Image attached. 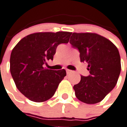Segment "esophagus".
<instances>
[{
    "label": "esophagus",
    "mask_w": 127,
    "mask_h": 127,
    "mask_svg": "<svg viewBox=\"0 0 127 127\" xmlns=\"http://www.w3.org/2000/svg\"><path fill=\"white\" fill-rule=\"evenodd\" d=\"M72 72H73V71H72V70H69V69H66V74H69L72 73Z\"/></svg>",
    "instance_id": "esophagus-1"
}]
</instances>
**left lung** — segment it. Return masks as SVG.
Masks as SVG:
<instances>
[{"label": "left lung", "instance_id": "1", "mask_svg": "<svg viewBox=\"0 0 127 127\" xmlns=\"http://www.w3.org/2000/svg\"><path fill=\"white\" fill-rule=\"evenodd\" d=\"M70 43L80 51V62L88 64L90 75L81 76L74 86L80 101L94 104L102 101L114 88L120 74V55L118 49L108 39L95 33H73Z\"/></svg>", "mask_w": 127, "mask_h": 127}]
</instances>
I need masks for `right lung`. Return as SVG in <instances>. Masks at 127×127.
<instances>
[{
	"label": "right lung",
	"instance_id": "obj_1",
	"mask_svg": "<svg viewBox=\"0 0 127 127\" xmlns=\"http://www.w3.org/2000/svg\"><path fill=\"white\" fill-rule=\"evenodd\" d=\"M71 32H37L22 38L12 51L10 73L16 86L24 96L43 102L53 96L66 75L64 69L53 70L43 66L53 59L59 44L68 43Z\"/></svg>",
	"mask_w": 127,
	"mask_h": 127
}]
</instances>
